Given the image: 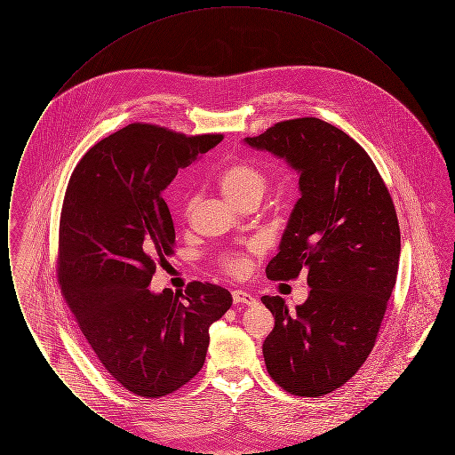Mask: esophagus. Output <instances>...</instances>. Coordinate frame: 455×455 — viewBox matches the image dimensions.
<instances>
[{
  "mask_svg": "<svg viewBox=\"0 0 455 455\" xmlns=\"http://www.w3.org/2000/svg\"><path fill=\"white\" fill-rule=\"evenodd\" d=\"M232 299H234V302L243 303V305H256V303H258V300H256L251 293H247V291H243V290L232 291Z\"/></svg>",
  "mask_w": 455,
  "mask_h": 455,
  "instance_id": "1",
  "label": "esophagus"
}]
</instances>
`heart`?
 <instances>
[{
    "mask_svg": "<svg viewBox=\"0 0 455 455\" xmlns=\"http://www.w3.org/2000/svg\"><path fill=\"white\" fill-rule=\"evenodd\" d=\"M217 182L220 191L235 206H240L245 201H252V199L259 201L267 189L266 175L260 172L254 164H249L243 160L223 167L221 172L218 173ZM193 204H195V199L193 196H189L186 199V208H184L186 215H189V212L193 210ZM259 251L258 243H249L245 251H225L218 256V264L227 275L240 278L251 271L252 259L254 256L259 254Z\"/></svg>",
    "mask_w": 455,
    "mask_h": 455,
    "instance_id": "heart-1",
    "label": "heart"
}]
</instances>
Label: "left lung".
<instances>
[{
  "label": "left lung",
  "mask_w": 455,
  "mask_h": 455,
  "mask_svg": "<svg viewBox=\"0 0 455 455\" xmlns=\"http://www.w3.org/2000/svg\"><path fill=\"white\" fill-rule=\"evenodd\" d=\"M243 141L300 175L302 196L266 275L288 282L307 269L310 293L295 310L282 297L260 299L275 315L266 368L290 394L324 395L347 384L375 345L397 278L395 208L368 153L317 117L282 121Z\"/></svg>",
  "instance_id": "1"
}]
</instances>
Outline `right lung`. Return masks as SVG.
I'll return each mask as SVG.
<instances>
[{"label": "right lung", "instance_id": "right-lung-1", "mask_svg": "<svg viewBox=\"0 0 455 455\" xmlns=\"http://www.w3.org/2000/svg\"><path fill=\"white\" fill-rule=\"evenodd\" d=\"M221 140L134 123L93 145L66 188L61 293L100 367L141 397L169 395L195 377L210 325L232 305L230 291L212 283H189L184 293L148 288L175 243L162 193Z\"/></svg>", "mask_w": 455, "mask_h": 455}]
</instances>
